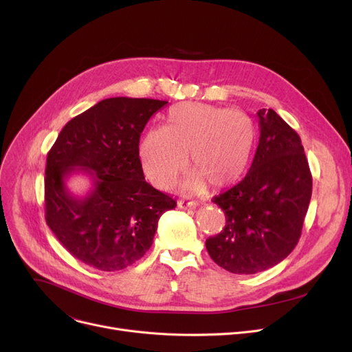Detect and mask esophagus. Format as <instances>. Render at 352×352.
Masks as SVG:
<instances>
[{
    "mask_svg": "<svg viewBox=\"0 0 352 352\" xmlns=\"http://www.w3.org/2000/svg\"><path fill=\"white\" fill-rule=\"evenodd\" d=\"M199 206L198 201L192 199H178V207L179 208H197Z\"/></svg>",
    "mask_w": 352,
    "mask_h": 352,
    "instance_id": "obj_1",
    "label": "esophagus"
}]
</instances>
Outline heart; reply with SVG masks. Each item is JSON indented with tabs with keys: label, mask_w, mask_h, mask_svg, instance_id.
<instances>
[{
	"label": "heart",
	"mask_w": 352,
	"mask_h": 352,
	"mask_svg": "<svg viewBox=\"0 0 352 352\" xmlns=\"http://www.w3.org/2000/svg\"><path fill=\"white\" fill-rule=\"evenodd\" d=\"M256 141L252 120L241 111L204 102L174 105L166 126L146 129L140 142L142 170L154 186L166 188L187 164L182 187L190 191L234 186L245 174Z\"/></svg>",
	"instance_id": "obj_1"
}]
</instances>
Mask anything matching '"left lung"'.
I'll use <instances>...</instances> for the list:
<instances>
[{"mask_svg": "<svg viewBox=\"0 0 352 352\" xmlns=\"http://www.w3.org/2000/svg\"><path fill=\"white\" fill-rule=\"evenodd\" d=\"M260 142L251 168L212 201L226 227L206 241L212 261L232 274H256L287 258L301 236L312 177L300 135L275 113L260 109Z\"/></svg>", "mask_w": 352, "mask_h": 352, "instance_id": "obj_1", "label": "left lung"}]
</instances>
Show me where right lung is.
Wrapping results in <instances>:
<instances>
[{
	"label": "right lung",
	"mask_w": 352,
	"mask_h": 352,
	"mask_svg": "<svg viewBox=\"0 0 352 352\" xmlns=\"http://www.w3.org/2000/svg\"><path fill=\"white\" fill-rule=\"evenodd\" d=\"M166 101L107 98L74 117L47 157L45 221L78 260L100 271H120L153 245L160 217L175 199L144 178L140 137ZM85 173L93 184L74 196L66 179Z\"/></svg>",
	"instance_id": "obj_1"
}]
</instances>
